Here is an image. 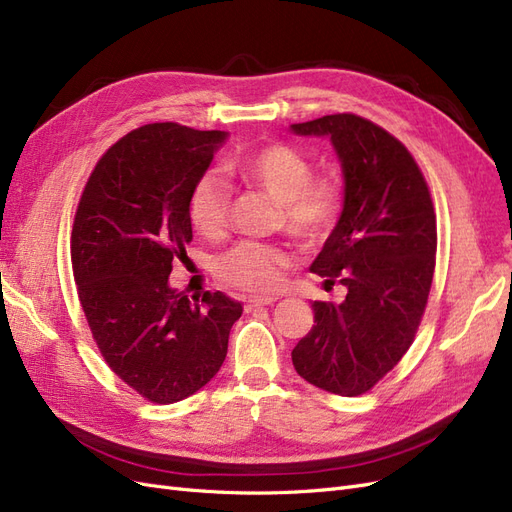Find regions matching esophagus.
Wrapping results in <instances>:
<instances>
[{"label": "esophagus", "mask_w": 512, "mask_h": 512, "mask_svg": "<svg viewBox=\"0 0 512 512\" xmlns=\"http://www.w3.org/2000/svg\"><path fill=\"white\" fill-rule=\"evenodd\" d=\"M278 298H249L246 300V304H244V310L246 312H251L253 308H257V306H270V304H274Z\"/></svg>", "instance_id": "34e87169"}]
</instances>
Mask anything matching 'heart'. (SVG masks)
Listing matches in <instances>:
<instances>
[{
    "label": "heart",
    "instance_id": "obj_1",
    "mask_svg": "<svg viewBox=\"0 0 512 512\" xmlns=\"http://www.w3.org/2000/svg\"><path fill=\"white\" fill-rule=\"evenodd\" d=\"M229 170L280 202V223L295 238L321 242L332 232L342 210V185L334 174L312 176L310 159L291 144H266L229 159ZM232 189L214 170L197 176L187 212L193 227L210 240L225 236ZM291 253L280 244L244 240L229 249L217 272L227 285L251 293H272L283 283Z\"/></svg>",
    "mask_w": 512,
    "mask_h": 512
}]
</instances>
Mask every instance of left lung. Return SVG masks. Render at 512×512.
Listing matches in <instances>:
<instances>
[{
  "instance_id": "1",
  "label": "left lung",
  "mask_w": 512,
  "mask_h": 512,
  "mask_svg": "<svg viewBox=\"0 0 512 512\" xmlns=\"http://www.w3.org/2000/svg\"><path fill=\"white\" fill-rule=\"evenodd\" d=\"M291 131L329 138L340 159L344 206L310 272L346 287L340 304L312 302L315 325L291 359L310 385L353 398L415 340L436 266L434 204L408 148L372 121L342 112Z\"/></svg>"
}]
</instances>
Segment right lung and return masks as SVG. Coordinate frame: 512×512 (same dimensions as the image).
<instances>
[{"label":"right lung","instance_id":"right-lung-1","mask_svg":"<svg viewBox=\"0 0 512 512\" xmlns=\"http://www.w3.org/2000/svg\"><path fill=\"white\" fill-rule=\"evenodd\" d=\"M227 131L153 123L129 131L97 161L72 229V268L93 340L110 370L155 404L200 391L227 355L242 304L170 287L187 257L189 191Z\"/></svg>","mask_w":512,"mask_h":512}]
</instances>
